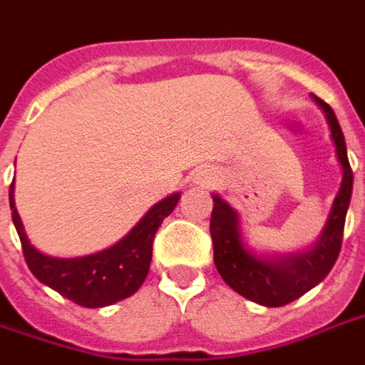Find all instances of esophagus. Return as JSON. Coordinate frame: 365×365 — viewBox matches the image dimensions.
<instances>
[{"label":"esophagus","mask_w":365,"mask_h":365,"mask_svg":"<svg viewBox=\"0 0 365 365\" xmlns=\"http://www.w3.org/2000/svg\"><path fill=\"white\" fill-rule=\"evenodd\" d=\"M213 180H215V174H211V172H199L197 183H211Z\"/></svg>","instance_id":"34e87169"}]
</instances>
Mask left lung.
I'll list each match as a JSON object with an SVG mask.
<instances>
[{
    "label": "left lung",
    "mask_w": 365,
    "mask_h": 365,
    "mask_svg": "<svg viewBox=\"0 0 365 365\" xmlns=\"http://www.w3.org/2000/svg\"><path fill=\"white\" fill-rule=\"evenodd\" d=\"M329 120L332 140L336 144V156L342 166V185L329 215L327 227L319 242L303 254H293L285 258H258L245 248L238 230V215L232 207L213 195L211 213V238H213V260L221 277L238 295L266 307H282L295 301L307 291L321 283L334 266L344 237V221L352 197L354 174L342 128L332 107L313 96Z\"/></svg>",
    "instance_id": "obj_1"
}]
</instances>
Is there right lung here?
Masks as SVG:
<instances>
[{
  "label": "right lung",
  "mask_w": 365,
  "mask_h": 365,
  "mask_svg": "<svg viewBox=\"0 0 365 365\" xmlns=\"http://www.w3.org/2000/svg\"><path fill=\"white\" fill-rule=\"evenodd\" d=\"M178 201H180V193L162 199L144 215L143 221L127 237L103 252L62 260L38 252L29 242L13 201V182L9 187L13 225L19 235L29 269L38 282L58 291L62 297L90 309L123 301L143 285L150 269L152 242L156 237V230L168 215L174 211Z\"/></svg>",
  "instance_id": "obj_1"
}]
</instances>
